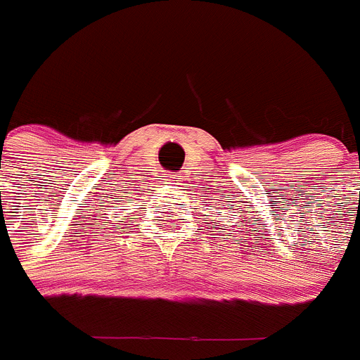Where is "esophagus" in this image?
<instances>
[{
	"instance_id": "esophagus-1",
	"label": "esophagus",
	"mask_w": 360,
	"mask_h": 360,
	"mask_svg": "<svg viewBox=\"0 0 360 360\" xmlns=\"http://www.w3.org/2000/svg\"><path fill=\"white\" fill-rule=\"evenodd\" d=\"M162 177H165V181H162V183H166V185H177L181 179L179 174H165Z\"/></svg>"
}]
</instances>
